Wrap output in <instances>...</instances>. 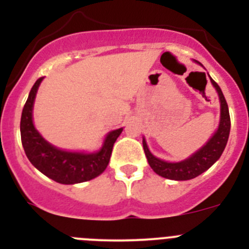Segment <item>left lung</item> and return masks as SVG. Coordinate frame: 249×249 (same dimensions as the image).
<instances>
[{
	"instance_id": "1",
	"label": "left lung",
	"mask_w": 249,
	"mask_h": 249,
	"mask_svg": "<svg viewBox=\"0 0 249 249\" xmlns=\"http://www.w3.org/2000/svg\"><path fill=\"white\" fill-rule=\"evenodd\" d=\"M211 82L218 92L219 102H221V121H219L218 129L215 131L212 138L201 149L193 153L190 158L181 160V162H166V160H160V158L152 155L143 138V149L147 160H148L151 168L160 177L173 179V181L192 179V178H196L210 168L223 153L231 131L230 111H228V105L226 102L223 93H222V89H219V86L212 78H211Z\"/></svg>"
}]
</instances>
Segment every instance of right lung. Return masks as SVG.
Returning a JSON list of instances; mask_svg holds the SVG:
<instances>
[{
    "label": "right lung",
    "mask_w": 249,
    "mask_h": 249,
    "mask_svg": "<svg viewBox=\"0 0 249 249\" xmlns=\"http://www.w3.org/2000/svg\"><path fill=\"white\" fill-rule=\"evenodd\" d=\"M42 78L31 89L21 116V141L30 162L39 172L62 184H74L96 178L108 166L112 148L123 128L114 129L106 136L102 148L94 153L67 152L56 148L39 135L34 126L32 109L35 97Z\"/></svg>",
    "instance_id": "right-lung-1"
}]
</instances>
